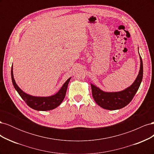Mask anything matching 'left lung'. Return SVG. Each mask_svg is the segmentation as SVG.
I'll return each instance as SVG.
<instances>
[{"label":"left lung","instance_id":"8db88e82","mask_svg":"<svg viewBox=\"0 0 154 154\" xmlns=\"http://www.w3.org/2000/svg\"><path fill=\"white\" fill-rule=\"evenodd\" d=\"M140 62V70L136 80L123 91L112 92H104L91 83L92 94L96 103L103 109L110 110L120 109L127 106L136 94L142 81L143 66L141 56Z\"/></svg>","mask_w":154,"mask_h":154}]
</instances>
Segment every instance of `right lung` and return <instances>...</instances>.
I'll list each match as a JSON object with an SVG mask.
<instances>
[{
  "label": "right lung",
  "mask_w": 154,
  "mask_h": 154,
  "mask_svg": "<svg viewBox=\"0 0 154 154\" xmlns=\"http://www.w3.org/2000/svg\"><path fill=\"white\" fill-rule=\"evenodd\" d=\"M11 80L13 85L15 87V90L18 92V94L24 100L26 104L31 109L36 110L46 111L51 110L57 108L60 104L62 103L65 96H66V91L67 89V86L69 82H70L71 78H69L68 80L65 82L63 86L59 90V91L54 95L48 96V97H37L31 96L26 94L19 88L15 81L13 73V66L11 67Z\"/></svg>",
  "instance_id": "add662e5"
}]
</instances>
